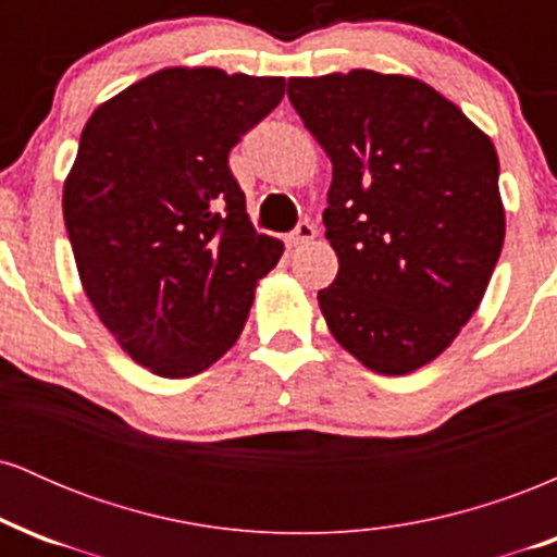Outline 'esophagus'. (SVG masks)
<instances>
[{
  "label": "esophagus",
  "mask_w": 557,
  "mask_h": 557,
  "mask_svg": "<svg viewBox=\"0 0 557 557\" xmlns=\"http://www.w3.org/2000/svg\"><path fill=\"white\" fill-rule=\"evenodd\" d=\"M317 238V227L311 222H298V227L290 233V246H304V243H311Z\"/></svg>",
  "instance_id": "obj_1"
}]
</instances>
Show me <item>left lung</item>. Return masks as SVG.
<instances>
[{"mask_svg":"<svg viewBox=\"0 0 557 557\" xmlns=\"http://www.w3.org/2000/svg\"><path fill=\"white\" fill-rule=\"evenodd\" d=\"M287 99L332 162L335 283L319 306L335 341L376 374L437 359L482 304L503 251L495 146L408 75L290 78Z\"/></svg>","mask_w":557,"mask_h":557,"instance_id":"obj_1","label":"left lung"}]
</instances>
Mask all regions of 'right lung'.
<instances>
[{"instance_id":"add662e5","label":"right lung","mask_w":557,"mask_h":557,"mask_svg":"<svg viewBox=\"0 0 557 557\" xmlns=\"http://www.w3.org/2000/svg\"><path fill=\"white\" fill-rule=\"evenodd\" d=\"M285 78L168 67L88 117L62 212L101 324L159 376L203 372L238 341L253 287L283 257L259 235L230 149Z\"/></svg>"}]
</instances>
